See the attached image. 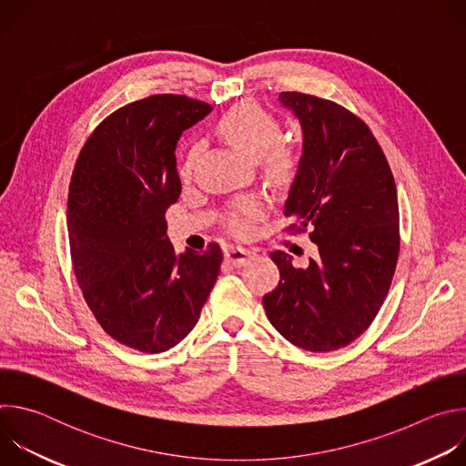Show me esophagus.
Wrapping results in <instances>:
<instances>
[{
    "label": "esophagus",
    "mask_w": 466,
    "mask_h": 466,
    "mask_svg": "<svg viewBox=\"0 0 466 466\" xmlns=\"http://www.w3.org/2000/svg\"><path fill=\"white\" fill-rule=\"evenodd\" d=\"M250 258H252V252L247 250V248H243V247H234V245H230V247L225 248V259H227L230 265H234V268H241V265H245V263L250 261Z\"/></svg>",
    "instance_id": "1"
}]
</instances>
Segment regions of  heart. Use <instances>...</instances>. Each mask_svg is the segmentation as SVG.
Wrapping results in <instances>:
<instances>
[{"mask_svg": "<svg viewBox=\"0 0 466 466\" xmlns=\"http://www.w3.org/2000/svg\"><path fill=\"white\" fill-rule=\"evenodd\" d=\"M219 135L243 157L250 160H263V169L275 180H286L295 169L293 151L280 144L279 121L254 103H241L230 108L218 121ZM198 149L193 147L182 166V175H187ZM259 214L256 201H245L236 207L227 225L234 234H247L250 230V219Z\"/></svg>", "mask_w": 466, "mask_h": 466, "instance_id": "obj_1", "label": "heart"}]
</instances>
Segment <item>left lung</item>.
<instances>
[{
	"instance_id": "left-lung-1",
	"label": "left lung",
	"mask_w": 466,
	"mask_h": 466,
	"mask_svg": "<svg viewBox=\"0 0 466 466\" xmlns=\"http://www.w3.org/2000/svg\"><path fill=\"white\" fill-rule=\"evenodd\" d=\"M279 101L302 128L284 214L297 232L309 230L319 258L297 269L289 254L271 252L280 282L263 308L295 347L331 352L363 334L389 291L400 250L396 184L358 116L299 92H282Z\"/></svg>"
}]
</instances>
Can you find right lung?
Listing matches in <instances>:
<instances>
[{"mask_svg": "<svg viewBox=\"0 0 466 466\" xmlns=\"http://www.w3.org/2000/svg\"><path fill=\"white\" fill-rule=\"evenodd\" d=\"M210 105L158 94L110 114L85 144L70 184L68 238L85 300L106 334L158 354L201 317L223 252L177 254L164 219L182 184L175 149Z\"/></svg>", "mask_w": 466, "mask_h": 466, "instance_id": "1", "label": "right lung"}]
</instances>
